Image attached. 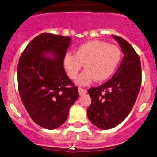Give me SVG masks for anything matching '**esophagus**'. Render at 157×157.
I'll return each instance as SVG.
<instances>
[{
	"label": "esophagus",
	"instance_id": "1",
	"mask_svg": "<svg viewBox=\"0 0 157 157\" xmlns=\"http://www.w3.org/2000/svg\"><path fill=\"white\" fill-rule=\"evenodd\" d=\"M78 90H79V93H80V95H83L85 94V93H86V92H87V90H86V89H83L81 87H79Z\"/></svg>",
	"mask_w": 157,
	"mask_h": 157
}]
</instances>
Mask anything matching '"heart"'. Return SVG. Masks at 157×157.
I'll return each mask as SVG.
<instances>
[{"label":"heart","instance_id":"heart-1","mask_svg":"<svg viewBox=\"0 0 157 157\" xmlns=\"http://www.w3.org/2000/svg\"><path fill=\"white\" fill-rule=\"evenodd\" d=\"M121 52L115 45L102 41H90L76 48L74 55L67 53L64 66L71 79L77 77L84 64L86 68L76 80L80 86H86L94 80L99 82L109 79L118 67Z\"/></svg>","mask_w":157,"mask_h":157}]
</instances>
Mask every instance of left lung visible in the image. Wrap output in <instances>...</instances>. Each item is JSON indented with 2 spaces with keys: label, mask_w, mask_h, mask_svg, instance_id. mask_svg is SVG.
Here are the masks:
<instances>
[{
  "label": "left lung",
  "mask_w": 157,
  "mask_h": 157,
  "mask_svg": "<svg viewBox=\"0 0 157 157\" xmlns=\"http://www.w3.org/2000/svg\"><path fill=\"white\" fill-rule=\"evenodd\" d=\"M124 53L113 77L88 93L92 102L87 109L90 121L101 129H110L125 119L136 102L141 86V64L134 48L126 40L112 35Z\"/></svg>",
  "instance_id": "left-lung-1"
}]
</instances>
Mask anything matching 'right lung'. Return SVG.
I'll use <instances>...</instances> for the list:
<instances>
[{"label":"right lung","instance_id":"right-lung-1","mask_svg":"<svg viewBox=\"0 0 157 157\" xmlns=\"http://www.w3.org/2000/svg\"><path fill=\"white\" fill-rule=\"evenodd\" d=\"M70 43L69 36L42 33L28 44L19 59L17 80L22 102L33 121L46 129L62 125L79 97L78 87L64 68ZM47 53L52 54L53 59L46 57Z\"/></svg>","mask_w":157,"mask_h":157}]
</instances>
